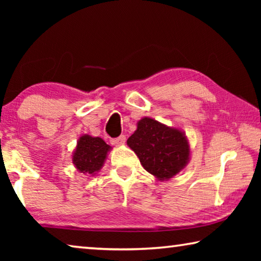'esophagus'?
Here are the masks:
<instances>
[{
  "label": "esophagus",
  "instance_id": "obj_1",
  "mask_svg": "<svg viewBox=\"0 0 261 261\" xmlns=\"http://www.w3.org/2000/svg\"><path fill=\"white\" fill-rule=\"evenodd\" d=\"M124 143H125V136L124 135H121L120 137H117V138L112 139V144L115 145V146H118V145H122Z\"/></svg>",
  "mask_w": 261,
  "mask_h": 261
}]
</instances>
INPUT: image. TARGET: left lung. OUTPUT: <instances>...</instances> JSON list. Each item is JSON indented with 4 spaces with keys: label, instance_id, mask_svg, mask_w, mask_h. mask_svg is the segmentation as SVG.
I'll use <instances>...</instances> for the list:
<instances>
[{
    "label": "left lung",
    "instance_id": "left-lung-1",
    "mask_svg": "<svg viewBox=\"0 0 261 261\" xmlns=\"http://www.w3.org/2000/svg\"><path fill=\"white\" fill-rule=\"evenodd\" d=\"M126 143L145 169L160 179L171 178L189 161L190 148L185 136L152 118L140 120Z\"/></svg>",
    "mask_w": 261,
    "mask_h": 261
}]
</instances>
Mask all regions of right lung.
<instances>
[{
    "label": "right lung",
    "instance_id": "obj_1",
    "mask_svg": "<svg viewBox=\"0 0 261 261\" xmlns=\"http://www.w3.org/2000/svg\"><path fill=\"white\" fill-rule=\"evenodd\" d=\"M109 149V145L99 137L85 135L78 141L72 161L83 174L93 175L102 167Z\"/></svg>",
    "mask_w": 261,
    "mask_h": 261
}]
</instances>
